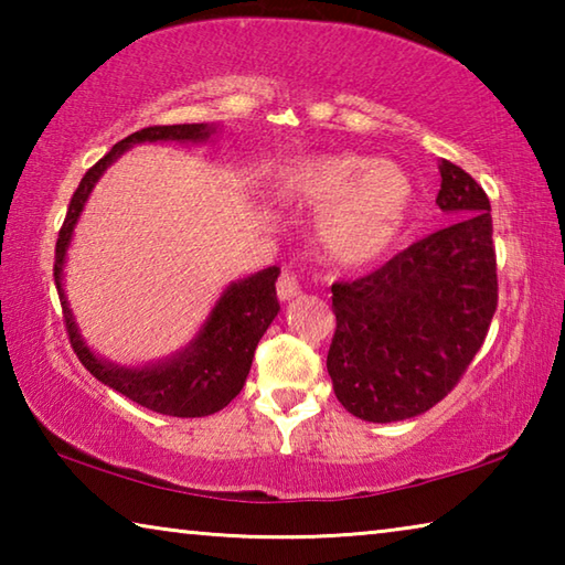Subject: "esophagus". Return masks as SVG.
<instances>
[{"label": "esophagus", "instance_id": "obj_1", "mask_svg": "<svg viewBox=\"0 0 565 565\" xmlns=\"http://www.w3.org/2000/svg\"><path fill=\"white\" fill-rule=\"evenodd\" d=\"M276 294H279L281 301H289V299H294V296L301 294L299 279H296L294 271H284L279 276V281H276Z\"/></svg>", "mask_w": 565, "mask_h": 565}]
</instances>
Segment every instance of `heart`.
<instances>
[{"label": "heart", "mask_w": 565, "mask_h": 565, "mask_svg": "<svg viewBox=\"0 0 565 565\" xmlns=\"http://www.w3.org/2000/svg\"><path fill=\"white\" fill-rule=\"evenodd\" d=\"M271 191L281 202L323 206L319 238L331 259L359 264L394 242L411 206V181L386 159L353 151L294 159L274 171Z\"/></svg>", "instance_id": "b5f03b06"}]
</instances>
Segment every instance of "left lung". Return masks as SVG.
<instances>
[{
    "mask_svg": "<svg viewBox=\"0 0 565 565\" xmlns=\"http://www.w3.org/2000/svg\"><path fill=\"white\" fill-rule=\"evenodd\" d=\"M438 171L436 204L454 222L376 271L331 286L333 394L374 424L414 418L451 394L499 306L489 196L451 161Z\"/></svg>",
    "mask_w": 565,
    "mask_h": 565,
    "instance_id": "left-lung-1",
    "label": "left lung"
}]
</instances>
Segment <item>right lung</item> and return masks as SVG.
Here are the masks:
<instances>
[{"mask_svg":"<svg viewBox=\"0 0 565 565\" xmlns=\"http://www.w3.org/2000/svg\"><path fill=\"white\" fill-rule=\"evenodd\" d=\"M212 131L214 127H206V124H171V127H147L134 131L127 139H121L119 145H114L109 154L102 157L82 177L79 186L72 194L54 252V281L62 301L64 327L84 369L94 379H99L104 386L131 398L134 404L177 418L216 414L244 388L256 343H259L264 331L269 329V323L279 313V299H276L274 286L276 279H279V266H269V269L252 274L244 281L228 284L222 299L216 301L209 319L204 321L199 337L184 351L174 353L167 361L149 363V366L141 369H127L102 361L87 349L62 289V269L82 209L87 204L94 184H97L104 169L111 161H117L119 154H124L131 145H141V141H206L212 137Z\"/></svg>","mask_w":565,"mask_h":565,"instance_id":"1","label":"right lung"}]
</instances>
